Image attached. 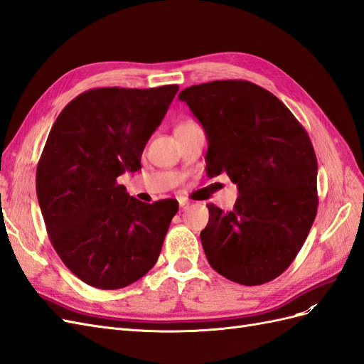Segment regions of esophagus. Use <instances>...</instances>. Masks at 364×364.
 I'll return each mask as SVG.
<instances>
[{
    "label": "esophagus",
    "instance_id": "esophagus-1",
    "mask_svg": "<svg viewBox=\"0 0 364 364\" xmlns=\"http://www.w3.org/2000/svg\"><path fill=\"white\" fill-rule=\"evenodd\" d=\"M188 208H190V202H181L179 203L181 211H186V209H188Z\"/></svg>",
    "mask_w": 364,
    "mask_h": 364
}]
</instances>
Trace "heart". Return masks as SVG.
Segmentation results:
<instances>
[{"label":"heart","instance_id":"1","mask_svg":"<svg viewBox=\"0 0 364 364\" xmlns=\"http://www.w3.org/2000/svg\"><path fill=\"white\" fill-rule=\"evenodd\" d=\"M194 124V121H191V119H183V121H181V123L176 126V129H185V127H190V126H193Z\"/></svg>","mask_w":364,"mask_h":364}]
</instances>
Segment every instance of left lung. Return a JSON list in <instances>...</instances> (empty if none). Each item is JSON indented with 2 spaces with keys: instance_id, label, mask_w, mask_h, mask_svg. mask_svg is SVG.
Masks as SVG:
<instances>
[{
  "instance_id": "1",
  "label": "left lung",
  "mask_w": 364,
  "mask_h": 364,
  "mask_svg": "<svg viewBox=\"0 0 364 364\" xmlns=\"http://www.w3.org/2000/svg\"><path fill=\"white\" fill-rule=\"evenodd\" d=\"M208 138L206 173L238 186L230 211L209 203L200 232L211 267L259 285L289 269L317 214V159L304 126L278 97L247 80H214L179 94Z\"/></svg>"
}]
</instances>
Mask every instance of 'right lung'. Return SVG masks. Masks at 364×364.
Here are the masks:
<instances>
[{
    "mask_svg": "<svg viewBox=\"0 0 364 364\" xmlns=\"http://www.w3.org/2000/svg\"><path fill=\"white\" fill-rule=\"evenodd\" d=\"M178 91L94 87L65 106L50 130L36 168L39 206L54 250L91 287H127L158 261L179 203L139 202L117 178L141 170Z\"/></svg>",
    "mask_w": 364,
    "mask_h": 364,
    "instance_id": "obj_1",
    "label": "right lung"
}]
</instances>
